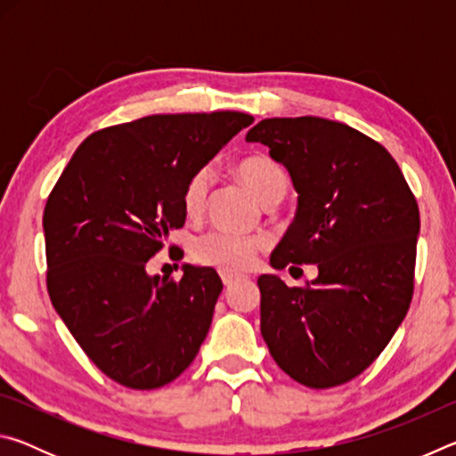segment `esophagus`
I'll return each instance as SVG.
<instances>
[{"mask_svg":"<svg viewBox=\"0 0 456 456\" xmlns=\"http://www.w3.org/2000/svg\"><path fill=\"white\" fill-rule=\"evenodd\" d=\"M221 280L229 288V285H233L239 280V275H235V273H221Z\"/></svg>","mask_w":456,"mask_h":456,"instance_id":"esophagus-1","label":"esophagus"}]
</instances>
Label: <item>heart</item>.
<instances>
[{
    "instance_id": "obj_1",
    "label": "heart",
    "mask_w": 456,
    "mask_h": 456,
    "mask_svg": "<svg viewBox=\"0 0 456 456\" xmlns=\"http://www.w3.org/2000/svg\"><path fill=\"white\" fill-rule=\"evenodd\" d=\"M235 173L253 191L261 203L269 205L280 200L288 191V175L283 168L264 154H249L237 160ZM211 189V168L200 167L192 173L183 187V209L189 217L205 209ZM265 239L259 235L231 233V231H209L192 245V257L197 264L215 267L223 273H243L256 265Z\"/></svg>"
}]
</instances>
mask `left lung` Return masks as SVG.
I'll use <instances>...</instances> for the list:
<instances>
[{"mask_svg": "<svg viewBox=\"0 0 456 456\" xmlns=\"http://www.w3.org/2000/svg\"><path fill=\"white\" fill-rule=\"evenodd\" d=\"M245 141L269 146L297 191L296 219L269 264L318 265L305 288L259 277L261 336L277 366L307 388L350 382L411 307L416 199L390 152L342 122L265 118Z\"/></svg>", "mask_w": 456, "mask_h": 456, "instance_id": "obj_1", "label": "left lung"}]
</instances>
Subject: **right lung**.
<instances>
[{"mask_svg":"<svg viewBox=\"0 0 456 456\" xmlns=\"http://www.w3.org/2000/svg\"><path fill=\"white\" fill-rule=\"evenodd\" d=\"M253 122L245 112L152 114L90 134L44 209L52 305L86 356L126 388L179 378L211 328L223 289L213 267L181 281L149 259L187 219L183 187ZM173 249V247H171Z\"/></svg>","mask_w":456,"mask_h":456,"instance_id":"add662e5","label":"right lung"}]
</instances>
